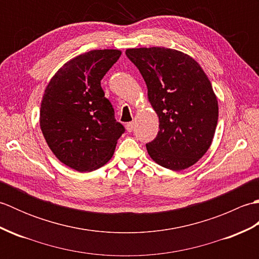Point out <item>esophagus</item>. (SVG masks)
I'll return each mask as SVG.
<instances>
[{"label": "esophagus", "instance_id": "34e87169", "mask_svg": "<svg viewBox=\"0 0 259 259\" xmlns=\"http://www.w3.org/2000/svg\"><path fill=\"white\" fill-rule=\"evenodd\" d=\"M125 126H126V131H128V133H133L134 129H135V123L129 122V123H126Z\"/></svg>", "mask_w": 259, "mask_h": 259}]
</instances>
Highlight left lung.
I'll return each instance as SVG.
<instances>
[{
  "label": "left lung",
  "mask_w": 259,
  "mask_h": 259,
  "mask_svg": "<svg viewBox=\"0 0 259 259\" xmlns=\"http://www.w3.org/2000/svg\"><path fill=\"white\" fill-rule=\"evenodd\" d=\"M125 54L140 71L159 117L148 153L164 168H189L207 152L217 126L218 102L208 76L188 54L172 49H128Z\"/></svg>",
  "instance_id": "8db88e82"
}]
</instances>
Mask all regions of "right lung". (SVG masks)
Instances as JSON below:
<instances>
[{"label": "right lung", "instance_id": "1", "mask_svg": "<svg viewBox=\"0 0 259 259\" xmlns=\"http://www.w3.org/2000/svg\"><path fill=\"white\" fill-rule=\"evenodd\" d=\"M120 56L119 50L80 54L59 69L43 95L42 134L59 160L76 171L106 164L124 133L101 88L102 78Z\"/></svg>", "mask_w": 259, "mask_h": 259}]
</instances>
